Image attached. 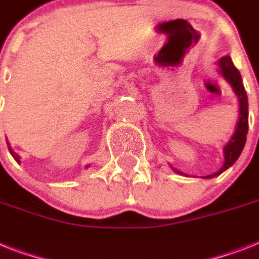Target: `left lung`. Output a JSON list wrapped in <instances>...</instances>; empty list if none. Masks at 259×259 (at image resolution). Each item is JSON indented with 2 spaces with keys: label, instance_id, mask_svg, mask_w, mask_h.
I'll use <instances>...</instances> for the list:
<instances>
[{
  "label": "left lung",
  "instance_id": "obj_1",
  "mask_svg": "<svg viewBox=\"0 0 259 259\" xmlns=\"http://www.w3.org/2000/svg\"><path fill=\"white\" fill-rule=\"evenodd\" d=\"M219 66V72L222 76L230 83V86L233 87L234 93L238 98V105H239V114H238V121L235 125L234 134L230 138V141L226 144L223 148V153H225V162L221 169L217 173L204 176V179H212L215 176H219L222 172L229 169L230 166L234 165V162L237 161L238 157L241 156L242 150L245 148L246 144V136H247V130H249V102H247V95H246L245 87L242 84V78L239 71L235 68L233 60L229 55H226L223 58L219 59L218 62ZM172 166V165H170ZM173 170L179 175H184L183 172H179L177 169L172 168Z\"/></svg>",
  "mask_w": 259,
  "mask_h": 259
}]
</instances>
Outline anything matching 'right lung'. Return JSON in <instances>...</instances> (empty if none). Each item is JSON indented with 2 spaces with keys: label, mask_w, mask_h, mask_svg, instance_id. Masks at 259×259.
Here are the masks:
<instances>
[{
  "label": "right lung",
  "mask_w": 259,
  "mask_h": 259,
  "mask_svg": "<svg viewBox=\"0 0 259 259\" xmlns=\"http://www.w3.org/2000/svg\"><path fill=\"white\" fill-rule=\"evenodd\" d=\"M6 144H8V148H9V152H10V154H12V156H13V158H14V160H16V161H17L18 164H20V156H18V154L16 153V152H14L13 149H12V146H10L9 141H6ZM86 168H87V166H86Z\"/></svg>",
  "instance_id": "obj_1"
}]
</instances>
